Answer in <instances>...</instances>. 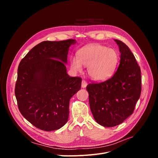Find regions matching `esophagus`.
I'll return each mask as SVG.
<instances>
[{
    "mask_svg": "<svg viewBox=\"0 0 158 158\" xmlns=\"http://www.w3.org/2000/svg\"><path fill=\"white\" fill-rule=\"evenodd\" d=\"M87 85H88V83H87L86 82H85V80H83L82 81V88H85V87L87 86Z\"/></svg>",
    "mask_w": 158,
    "mask_h": 158,
    "instance_id": "obj_1",
    "label": "esophagus"
}]
</instances>
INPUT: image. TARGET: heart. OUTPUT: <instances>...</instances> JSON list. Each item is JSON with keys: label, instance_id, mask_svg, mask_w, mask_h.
<instances>
[{"label": "heart", "instance_id": "1", "mask_svg": "<svg viewBox=\"0 0 158 158\" xmlns=\"http://www.w3.org/2000/svg\"><path fill=\"white\" fill-rule=\"evenodd\" d=\"M78 56H72L70 66L75 72H81L83 65L87 67L90 78L103 82L115 73L119 63V55L114 49L99 44L85 46L78 51Z\"/></svg>", "mask_w": 158, "mask_h": 158}]
</instances>
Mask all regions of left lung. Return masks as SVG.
Returning <instances> with one entry per match:
<instances>
[{"label": "left lung", "instance_id": "obj_1", "mask_svg": "<svg viewBox=\"0 0 158 158\" xmlns=\"http://www.w3.org/2000/svg\"><path fill=\"white\" fill-rule=\"evenodd\" d=\"M114 41L121 53L116 73L103 82L86 87L94 118L105 127L120 125L131 115L141 94L140 69L135 56L123 42Z\"/></svg>", "mask_w": 158, "mask_h": 158}]
</instances>
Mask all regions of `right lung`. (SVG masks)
Wrapping results in <instances>:
<instances>
[{"label": "right lung", "mask_w": 158, "mask_h": 158, "mask_svg": "<svg viewBox=\"0 0 158 158\" xmlns=\"http://www.w3.org/2000/svg\"><path fill=\"white\" fill-rule=\"evenodd\" d=\"M75 40L45 41L32 48L18 66L15 95L20 113L45 131L66 123L70 98L80 89L82 79L66 72L67 55Z\"/></svg>", "instance_id": "obj_1"}]
</instances>
